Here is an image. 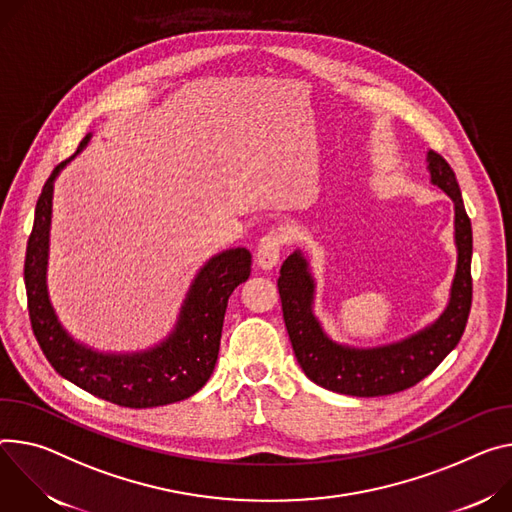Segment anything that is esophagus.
I'll list each match as a JSON object with an SVG mask.
<instances>
[{
    "label": "esophagus",
    "instance_id": "34e87169",
    "mask_svg": "<svg viewBox=\"0 0 512 512\" xmlns=\"http://www.w3.org/2000/svg\"><path fill=\"white\" fill-rule=\"evenodd\" d=\"M284 245H286V237L282 235V232L269 230L267 235H263V239L257 245V255H255L257 257V265L261 269L275 267L277 261H280Z\"/></svg>",
    "mask_w": 512,
    "mask_h": 512
}]
</instances>
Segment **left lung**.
<instances>
[{"instance_id": "obj_1", "label": "left lung", "mask_w": 512, "mask_h": 512, "mask_svg": "<svg viewBox=\"0 0 512 512\" xmlns=\"http://www.w3.org/2000/svg\"><path fill=\"white\" fill-rule=\"evenodd\" d=\"M431 181L451 196L455 204L457 271L451 300L445 312L429 329L400 343L378 349H349L333 343L322 333L312 314L314 282L300 251L292 253L282 269L280 288L284 322L296 359L308 380L349 396H388L412 388L459 343L472 308V222L463 206L461 190L451 165L437 151H429Z\"/></svg>"}]
</instances>
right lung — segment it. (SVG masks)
Wrapping results in <instances>:
<instances>
[{
    "instance_id": "1",
    "label": "right lung",
    "mask_w": 512,
    "mask_h": 512,
    "mask_svg": "<svg viewBox=\"0 0 512 512\" xmlns=\"http://www.w3.org/2000/svg\"><path fill=\"white\" fill-rule=\"evenodd\" d=\"M87 141L89 134L79 143L77 153ZM67 161L53 169L38 196L24 259L30 324L44 357L65 380L118 406L151 408L190 398L212 376L228 298L249 277L251 253L243 247L228 249L202 267L183 304L175 333L159 347L136 355L91 351L63 331L44 284L53 181Z\"/></svg>"
}]
</instances>
